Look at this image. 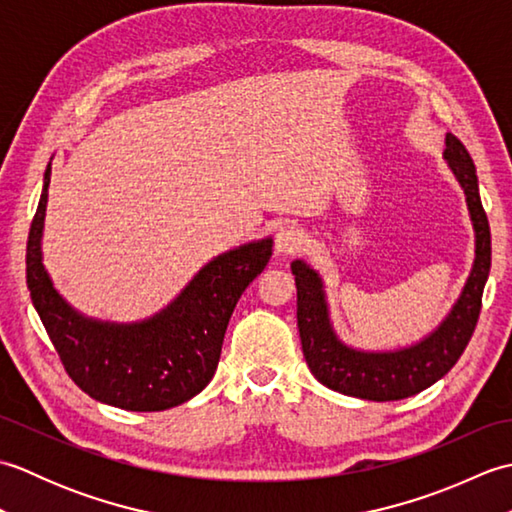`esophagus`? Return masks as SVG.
<instances>
[{
  "instance_id": "1",
  "label": "esophagus",
  "mask_w": 512,
  "mask_h": 512,
  "mask_svg": "<svg viewBox=\"0 0 512 512\" xmlns=\"http://www.w3.org/2000/svg\"><path fill=\"white\" fill-rule=\"evenodd\" d=\"M303 244H306V235H303V231H299V228L292 224L281 226L275 233L277 255H295L303 248Z\"/></svg>"
}]
</instances>
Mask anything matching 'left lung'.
I'll return each mask as SVG.
<instances>
[{"label": "left lung", "instance_id": "left-lung-1", "mask_svg": "<svg viewBox=\"0 0 512 512\" xmlns=\"http://www.w3.org/2000/svg\"><path fill=\"white\" fill-rule=\"evenodd\" d=\"M444 160L466 195L475 231V262L460 299L422 341L391 352H363L345 345L332 328L321 275L303 259L290 264L297 284V325L303 356L314 378L339 394L376 402L416 396L438 383L471 341L491 270V228L480 200L473 160L453 134H447Z\"/></svg>", "mask_w": 512, "mask_h": 512}]
</instances>
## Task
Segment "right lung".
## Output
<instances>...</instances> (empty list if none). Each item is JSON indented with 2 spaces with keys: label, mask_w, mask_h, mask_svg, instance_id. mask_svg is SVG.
<instances>
[{
  "label": "right lung",
  "mask_w": 512,
  "mask_h": 512,
  "mask_svg": "<svg viewBox=\"0 0 512 512\" xmlns=\"http://www.w3.org/2000/svg\"><path fill=\"white\" fill-rule=\"evenodd\" d=\"M48 165L26 246L32 306L65 372L90 398L127 411H162L191 400L209 385L228 319L242 292L273 255V239H259L217 255L165 310L138 323L88 319L65 301L41 257Z\"/></svg>",
  "instance_id": "obj_1"
}]
</instances>
